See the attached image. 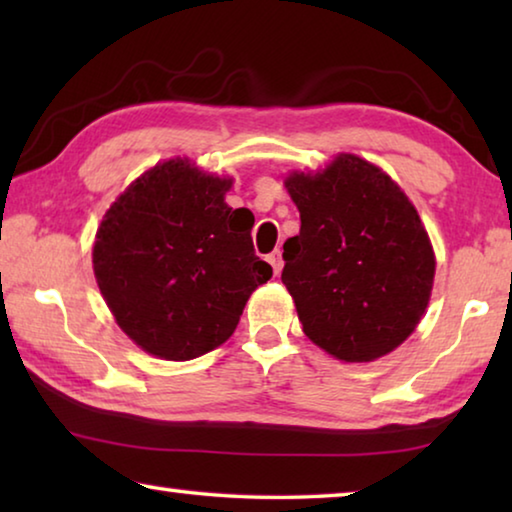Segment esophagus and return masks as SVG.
I'll use <instances>...</instances> for the list:
<instances>
[{
  "label": "esophagus",
  "mask_w": 512,
  "mask_h": 512,
  "mask_svg": "<svg viewBox=\"0 0 512 512\" xmlns=\"http://www.w3.org/2000/svg\"><path fill=\"white\" fill-rule=\"evenodd\" d=\"M268 264L273 266V273H275V275L282 273L284 262H282V253H280V250H273V253L268 255Z\"/></svg>",
  "instance_id": "1"
}]
</instances>
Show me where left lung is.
Returning a JSON list of instances; mask_svg holds the SVG:
<instances>
[{
	"label": "left lung",
	"instance_id": "8db88e82",
	"mask_svg": "<svg viewBox=\"0 0 512 512\" xmlns=\"http://www.w3.org/2000/svg\"><path fill=\"white\" fill-rule=\"evenodd\" d=\"M284 187L300 232L284 241L282 282L318 348L345 363L402 345L429 305L436 257L400 185L359 155L293 171Z\"/></svg>",
	"mask_w": 512,
	"mask_h": 512
}]
</instances>
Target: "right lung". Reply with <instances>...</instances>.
<instances>
[{"label":"right lung","instance_id":"obj_1","mask_svg":"<svg viewBox=\"0 0 512 512\" xmlns=\"http://www.w3.org/2000/svg\"><path fill=\"white\" fill-rule=\"evenodd\" d=\"M232 178L187 158L144 171L103 216L94 277L117 325L144 352L189 361L219 348L273 268L255 255L246 207L232 210Z\"/></svg>","mask_w":512,"mask_h":512}]
</instances>
